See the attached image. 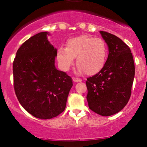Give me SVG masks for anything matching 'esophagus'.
Listing matches in <instances>:
<instances>
[{
  "mask_svg": "<svg viewBox=\"0 0 147 147\" xmlns=\"http://www.w3.org/2000/svg\"><path fill=\"white\" fill-rule=\"evenodd\" d=\"M72 80H73L74 82H75V83H78V82H81L82 79L81 78H75V77H74L73 78H72Z\"/></svg>",
  "mask_w": 147,
  "mask_h": 147,
  "instance_id": "34e87169",
  "label": "esophagus"
}]
</instances>
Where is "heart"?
I'll list each match as a JSON object with an SVG mask.
<instances>
[{
	"instance_id": "obj_1",
	"label": "heart",
	"mask_w": 147,
	"mask_h": 147,
	"mask_svg": "<svg viewBox=\"0 0 147 147\" xmlns=\"http://www.w3.org/2000/svg\"><path fill=\"white\" fill-rule=\"evenodd\" d=\"M107 55V47L104 40L84 35L69 38L66 47H60L57 51V59L61 69L67 71L76 57L79 69L90 75L101 70Z\"/></svg>"
}]
</instances>
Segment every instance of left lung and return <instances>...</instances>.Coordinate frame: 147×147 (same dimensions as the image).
<instances>
[{
  "instance_id": "1",
  "label": "left lung",
  "mask_w": 147,
  "mask_h": 147,
  "mask_svg": "<svg viewBox=\"0 0 147 147\" xmlns=\"http://www.w3.org/2000/svg\"><path fill=\"white\" fill-rule=\"evenodd\" d=\"M109 47V55L102 69L87 78L89 109L101 116L120 112L127 104L135 75L131 49L118 37L100 31Z\"/></svg>"
}]
</instances>
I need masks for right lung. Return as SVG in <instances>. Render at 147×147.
Wrapping results in <instances>:
<instances>
[{
  "mask_svg": "<svg viewBox=\"0 0 147 147\" xmlns=\"http://www.w3.org/2000/svg\"><path fill=\"white\" fill-rule=\"evenodd\" d=\"M42 32L22 43L13 62V88L27 112L42 120L64 112L72 88V78L55 67L57 49Z\"/></svg>",
  "mask_w": 147,
  "mask_h": 147,
  "instance_id": "add662e5",
  "label": "right lung"
}]
</instances>
